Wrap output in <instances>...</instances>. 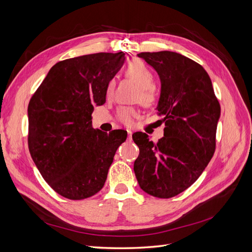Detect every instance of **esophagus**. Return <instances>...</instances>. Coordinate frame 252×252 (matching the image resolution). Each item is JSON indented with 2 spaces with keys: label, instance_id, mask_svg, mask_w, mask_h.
Wrapping results in <instances>:
<instances>
[{
  "label": "esophagus",
  "instance_id": "34e87169",
  "mask_svg": "<svg viewBox=\"0 0 252 252\" xmlns=\"http://www.w3.org/2000/svg\"><path fill=\"white\" fill-rule=\"evenodd\" d=\"M127 134H128V139L130 140V139H131V136H132V132H131L130 130H127Z\"/></svg>",
  "mask_w": 252,
  "mask_h": 252
}]
</instances>
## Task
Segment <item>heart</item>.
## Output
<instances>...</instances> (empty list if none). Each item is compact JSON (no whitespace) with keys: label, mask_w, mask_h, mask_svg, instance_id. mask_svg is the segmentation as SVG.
Listing matches in <instances>:
<instances>
[{"label":"heart","mask_w":252,"mask_h":252,"mask_svg":"<svg viewBox=\"0 0 252 252\" xmlns=\"http://www.w3.org/2000/svg\"><path fill=\"white\" fill-rule=\"evenodd\" d=\"M126 75L132 79L141 87L139 98L144 104H150L155 101V91L152 89L155 83L154 74L149 68L140 60H133L129 63L125 69ZM114 84L110 81L107 85V95H110L113 90ZM136 116V111L131 107H122L118 111V119L126 125L132 124L133 118Z\"/></svg>","instance_id":"1"}]
</instances>
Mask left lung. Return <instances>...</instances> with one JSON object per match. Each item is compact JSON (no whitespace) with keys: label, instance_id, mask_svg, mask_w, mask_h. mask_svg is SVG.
<instances>
[{"label":"left lung","instance_id":"obj_1","mask_svg":"<svg viewBox=\"0 0 252 252\" xmlns=\"http://www.w3.org/2000/svg\"><path fill=\"white\" fill-rule=\"evenodd\" d=\"M138 57L161 81L157 110L165 128L157 144L146 133L132 135L140 149L133 170L145 192L169 199L191 186L210 162L220 106L208 73L191 59L168 50Z\"/></svg>","mask_w":252,"mask_h":252}]
</instances>
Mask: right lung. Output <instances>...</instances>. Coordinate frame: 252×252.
Here are the masks:
<instances>
[{"mask_svg": "<svg viewBox=\"0 0 252 252\" xmlns=\"http://www.w3.org/2000/svg\"><path fill=\"white\" fill-rule=\"evenodd\" d=\"M125 53L100 52L53 65L28 105V146L43 179L69 200H83L103 188L127 132L107 133L91 125L95 106L106 102L108 83Z\"/></svg>", "mask_w": 252, "mask_h": 252, "instance_id": "obj_1", "label": "right lung"}]
</instances>
